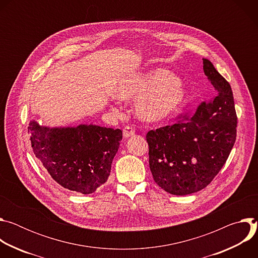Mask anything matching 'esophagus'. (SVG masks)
<instances>
[{"instance_id": "esophagus-1", "label": "esophagus", "mask_w": 258, "mask_h": 258, "mask_svg": "<svg viewBox=\"0 0 258 258\" xmlns=\"http://www.w3.org/2000/svg\"><path fill=\"white\" fill-rule=\"evenodd\" d=\"M135 135V130L131 126H124L123 128V137L124 138H130V137H133Z\"/></svg>"}]
</instances>
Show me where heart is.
Segmentation results:
<instances>
[{"label":"heart","instance_id":"b5f03b06","mask_svg":"<svg viewBox=\"0 0 258 258\" xmlns=\"http://www.w3.org/2000/svg\"><path fill=\"white\" fill-rule=\"evenodd\" d=\"M119 100H133L137 116L146 122H161L173 117L186 103L187 94L175 75L156 68L124 81L115 91Z\"/></svg>","mask_w":258,"mask_h":258}]
</instances>
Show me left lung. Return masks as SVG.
I'll return each instance as SVG.
<instances>
[{
  "label": "left lung",
  "instance_id": "1",
  "mask_svg": "<svg viewBox=\"0 0 258 258\" xmlns=\"http://www.w3.org/2000/svg\"><path fill=\"white\" fill-rule=\"evenodd\" d=\"M203 70L216 96L195 114L147 133L149 165L157 185L183 196L207 187L225 165L237 136V114L230 84L203 59ZM180 118V116H179Z\"/></svg>",
  "mask_w": 258,
  "mask_h": 258
}]
</instances>
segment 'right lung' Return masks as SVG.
Wrapping results in <instances>:
<instances>
[{"label":"right lung","mask_w":258,"mask_h":258,"mask_svg":"<svg viewBox=\"0 0 258 258\" xmlns=\"http://www.w3.org/2000/svg\"><path fill=\"white\" fill-rule=\"evenodd\" d=\"M28 133L35 157L52 178L85 195L106 182L122 140L119 128L94 124L48 127L31 120Z\"/></svg>","instance_id":"add662e5"}]
</instances>
